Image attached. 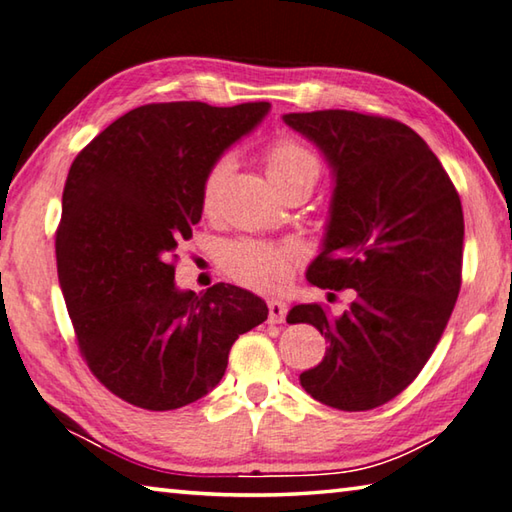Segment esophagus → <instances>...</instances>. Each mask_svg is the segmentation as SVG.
Instances as JSON below:
<instances>
[{"mask_svg": "<svg viewBox=\"0 0 512 512\" xmlns=\"http://www.w3.org/2000/svg\"><path fill=\"white\" fill-rule=\"evenodd\" d=\"M286 304L282 300H268V322L280 324L286 320Z\"/></svg>", "mask_w": 512, "mask_h": 512, "instance_id": "34e87169", "label": "esophagus"}]
</instances>
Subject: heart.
I'll list each match as a JSON object with an SVG mask.
<instances>
[{
	"mask_svg": "<svg viewBox=\"0 0 512 512\" xmlns=\"http://www.w3.org/2000/svg\"><path fill=\"white\" fill-rule=\"evenodd\" d=\"M264 163L268 179L282 197L297 188H313L320 176L318 156L293 138H280L268 145ZM232 170L235 161L230 154L219 156L210 165L201 185L203 212L217 210ZM302 257L304 253L297 244H275L264 239H235L219 248V266L224 268V273L255 291H277L286 286Z\"/></svg>",
	"mask_w": 512,
	"mask_h": 512,
	"instance_id": "heart-1",
	"label": "heart"
}]
</instances>
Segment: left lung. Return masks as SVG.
I'll list each match as a JSON object with an SVG mask.
<instances>
[{
	"instance_id": "left-lung-1",
	"label": "left lung",
	"mask_w": 512,
	"mask_h": 512,
	"mask_svg": "<svg viewBox=\"0 0 512 512\" xmlns=\"http://www.w3.org/2000/svg\"><path fill=\"white\" fill-rule=\"evenodd\" d=\"M284 123L320 147L336 174L322 253L306 271L320 288H353L340 318L297 304L329 349L300 383L342 412L385 405L421 374L461 288L463 210L441 161L394 118L324 109Z\"/></svg>"
}]
</instances>
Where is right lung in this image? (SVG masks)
Segmentation results:
<instances>
[{"label": "right lung", "mask_w": 512, "mask_h": 512, "mask_svg": "<svg viewBox=\"0 0 512 512\" xmlns=\"http://www.w3.org/2000/svg\"><path fill=\"white\" fill-rule=\"evenodd\" d=\"M268 102H152L100 132L64 183L58 280L80 356L125 403L179 410L219 385L232 342L268 318L262 297L219 282L179 291L174 250L201 219V185Z\"/></svg>", "instance_id": "right-lung-1"}]
</instances>
